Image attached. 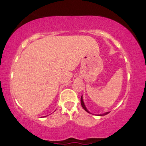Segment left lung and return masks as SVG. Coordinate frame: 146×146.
I'll list each match as a JSON object with an SVG mask.
<instances>
[{"label":"left lung","instance_id":"1","mask_svg":"<svg viewBox=\"0 0 146 146\" xmlns=\"http://www.w3.org/2000/svg\"><path fill=\"white\" fill-rule=\"evenodd\" d=\"M81 105H82V108H84V109L86 110V112H88V113H89V112H88V110H87V108H86V106H85L84 103L82 96L81 97ZM109 113H110V112H107V113H104V114H102V115H100V116H102V115H107V114H108Z\"/></svg>","mask_w":146,"mask_h":146}]
</instances>
